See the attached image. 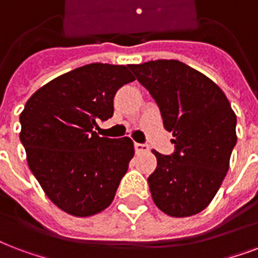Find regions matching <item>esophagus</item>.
Masks as SVG:
<instances>
[{
	"label": "esophagus",
	"instance_id": "obj_1",
	"mask_svg": "<svg viewBox=\"0 0 258 258\" xmlns=\"http://www.w3.org/2000/svg\"><path fill=\"white\" fill-rule=\"evenodd\" d=\"M135 146V151L137 153H145V151H149V145H146V143H135L134 145Z\"/></svg>",
	"mask_w": 258,
	"mask_h": 258
}]
</instances>
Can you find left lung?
Segmentation results:
<instances>
[{
  "mask_svg": "<svg viewBox=\"0 0 258 258\" xmlns=\"http://www.w3.org/2000/svg\"><path fill=\"white\" fill-rule=\"evenodd\" d=\"M160 107L173 134L172 155L153 151L157 168L149 176L151 198L176 218L199 214L211 203L229 170L237 143V116L215 82L174 59L128 64Z\"/></svg>",
  "mask_w": 258,
  "mask_h": 258,
  "instance_id": "obj_1",
  "label": "left lung"
}]
</instances>
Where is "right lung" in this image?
Here are the masks:
<instances>
[{
	"label": "right lung",
	"mask_w": 258,
	"mask_h": 258,
	"mask_svg": "<svg viewBox=\"0 0 258 258\" xmlns=\"http://www.w3.org/2000/svg\"><path fill=\"white\" fill-rule=\"evenodd\" d=\"M134 80L123 64H85L36 90L20 115L31 172L48 199L70 215L105 210L128 169L133 141L101 138L93 128L112 117L116 92Z\"/></svg>",
	"instance_id": "right-lung-1"
}]
</instances>
